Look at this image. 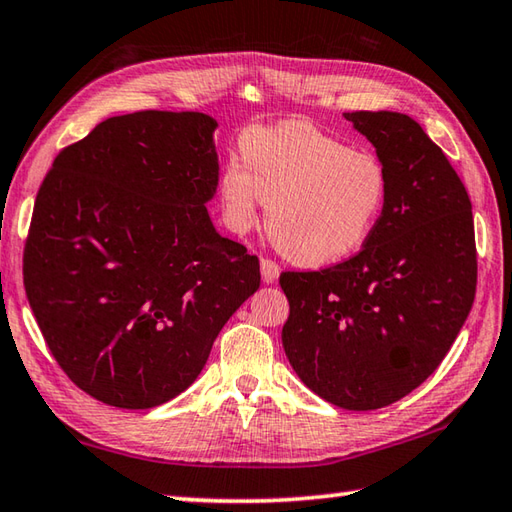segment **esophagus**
I'll return each instance as SVG.
<instances>
[{
  "label": "esophagus",
  "mask_w": 512,
  "mask_h": 512,
  "mask_svg": "<svg viewBox=\"0 0 512 512\" xmlns=\"http://www.w3.org/2000/svg\"><path fill=\"white\" fill-rule=\"evenodd\" d=\"M277 275H279V266H277L275 259L262 257V279H264V282L266 284H273L275 279H277Z\"/></svg>",
  "instance_id": "1"
}]
</instances>
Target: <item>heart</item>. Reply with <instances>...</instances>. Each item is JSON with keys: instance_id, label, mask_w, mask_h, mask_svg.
Returning a JSON list of instances; mask_svg holds the SVG:
<instances>
[{"instance_id": "1", "label": "heart", "mask_w": 512, "mask_h": 512, "mask_svg": "<svg viewBox=\"0 0 512 512\" xmlns=\"http://www.w3.org/2000/svg\"><path fill=\"white\" fill-rule=\"evenodd\" d=\"M242 150L219 177L226 224L246 233L268 199V235L293 262H337L366 242L384 213L390 179L382 159L306 122L248 130Z\"/></svg>"}]
</instances>
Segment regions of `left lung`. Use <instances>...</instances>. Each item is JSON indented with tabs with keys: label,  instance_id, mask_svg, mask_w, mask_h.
<instances>
[{
	"label": "left lung",
	"instance_id": "8db88e82",
	"mask_svg": "<svg viewBox=\"0 0 512 512\" xmlns=\"http://www.w3.org/2000/svg\"><path fill=\"white\" fill-rule=\"evenodd\" d=\"M382 159L390 188L364 248L319 270H284L282 344L326 402L375 410L442 364L475 302L473 206L444 150L413 117L344 113Z\"/></svg>",
	"mask_w": 512,
	"mask_h": 512
}]
</instances>
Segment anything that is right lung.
I'll return each instance as SVG.
<instances>
[{
	"instance_id": "add662e5",
	"label": "right lung",
	"mask_w": 512,
	"mask_h": 512,
	"mask_svg": "<svg viewBox=\"0 0 512 512\" xmlns=\"http://www.w3.org/2000/svg\"><path fill=\"white\" fill-rule=\"evenodd\" d=\"M215 126L193 110L104 119L39 186L28 304L66 377L108 406L153 408L186 390L262 282L257 255L208 217Z\"/></svg>"
}]
</instances>
